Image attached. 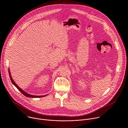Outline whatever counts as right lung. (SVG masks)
I'll use <instances>...</instances> for the list:
<instances>
[{"label": "right lung", "instance_id": "add662e5", "mask_svg": "<svg viewBox=\"0 0 128 128\" xmlns=\"http://www.w3.org/2000/svg\"><path fill=\"white\" fill-rule=\"evenodd\" d=\"M8 74H9V76H10V79L11 80V82L12 83H13V84L22 93V94H24V96H26V97H28V98H41V97H43V96H46V95H45V96H33V95H32V94H28V93H26V92L24 91V90H23L22 89H21L16 83L14 81V80H13L12 78V76H11V74H10V69L8 68Z\"/></svg>", "mask_w": 128, "mask_h": 128}]
</instances>
